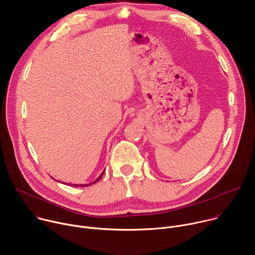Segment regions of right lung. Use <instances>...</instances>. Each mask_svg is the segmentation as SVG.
Segmentation results:
<instances>
[{
    "label": "right lung",
    "instance_id": "1",
    "mask_svg": "<svg viewBox=\"0 0 255 255\" xmlns=\"http://www.w3.org/2000/svg\"><path fill=\"white\" fill-rule=\"evenodd\" d=\"M104 172H105V169H104V171H102V173H101V174H100V175L98 176V178H97L96 180H94V181H93V183H90V184H86V185H85V184H84V185H75V184H67V185H69V186H71V187H72V186H75V187H88V186H91V185H93V184H96V183H97V181H99V180H100V179L102 178V176L104 175ZM57 181H58V180H57ZM62 184H64V185H65L66 183H62Z\"/></svg>",
    "mask_w": 255,
    "mask_h": 255
}]
</instances>
